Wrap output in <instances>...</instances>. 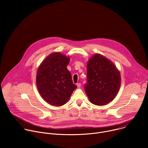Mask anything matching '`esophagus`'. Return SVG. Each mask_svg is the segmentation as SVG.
Instances as JSON below:
<instances>
[{"mask_svg": "<svg viewBox=\"0 0 148 148\" xmlns=\"http://www.w3.org/2000/svg\"><path fill=\"white\" fill-rule=\"evenodd\" d=\"M77 88H80V87H81V84H80V83L77 84Z\"/></svg>", "mask_w": 148, "mask_h": 148, "instance_id": "1", "label": "esophagus"}]
</instances>
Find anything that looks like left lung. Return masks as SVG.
Instances as JSON below:
<instances>
[{
	"label": "left lung",
	"instance_id": "1",
	"mask_svg": "<svg viewBox=\"0 0 148 148\" xmlns=\"http://www.w3.org/2000/svg\"><path fill=\"white\" fill-rule=\"evenodd\" d=\"M87 82L84 86L90 101L102 106L117 95L121 84V74L116 66L106 57L94 54L88 60Z\"/></svg>",
	"mask_w": 148,
	"mask_h": 148
}]
</instances>
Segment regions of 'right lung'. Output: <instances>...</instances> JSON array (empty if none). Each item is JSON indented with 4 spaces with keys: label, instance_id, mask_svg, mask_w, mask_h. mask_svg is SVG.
Instances as JSON below:
<instances>
[{
    "label": "right lung",
    "instance_id": "right-lung-1",
    "mask_svg": "<svg viewBox=\"0 0 148 148\" xmlns=\"http://www.w3.org/2000/svg\"><path fill=\"white\" fill-rule=\"evenodd\" d=\"M70 57L60 52L52 53L40 64L36 74L38 92L46 102L60 107L69 100L77 86L67 66Z\"/></svg>",
    "mask_w": 148,
    "mask_h": 148
}]
</instances>
